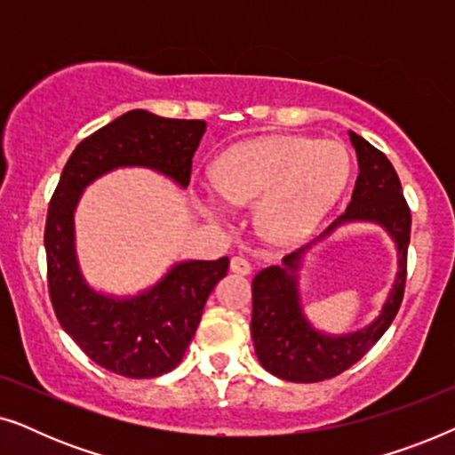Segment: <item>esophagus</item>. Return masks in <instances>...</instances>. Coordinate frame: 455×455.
I'll use <instances>...</instances> for the list:
<instances>
[{
  "label": "esophagus",
  "instance_id": "34e87169",
  "mask_svg": "<svg viewBox=\"0 0 455 455\" xmlns=\"http://www.w3.org/2000/svg\"><path fill=\"white\" fill-rule=\"evenodd\" d=\"M229 269H232V273H238V275H248V273L252 271V267L244 257H232V260H229Z\"/></svg>",
  "mask_w": 455,
  "mask_h": 455
}]
</instances>
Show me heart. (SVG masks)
<instances>
[{
  "mask_svg": "<svg viewBox=\"0 0 455 455\" xmlns=\"http://www.w3.org/2000/svg\"><path fill=\"white\" fill-rule=\"evenodd\" d=\"M350 157L339 142L307 136H267L228 151L217 164V184H198L196 201L221 215L223 201L257 203V226L290 238L308 232L344 188Z\"/></svg>",
  "mask_w": 455,
  "mask_h": 455,
  "instance_id": "b5f03b06",
  "label": "heart"
}]
</instances>
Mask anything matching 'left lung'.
<instances>
[{
  "label": "left lung",
  "instance_id": "1",
  "mask_svg": "<svg viewBox=\"0 0 455 455\" xmlns=\"http://www.w3.org/2000/svg\"><path fill=\"white\" fill-rule=\"evenodd\" d=\"M356 148L358 178L347 209L323 232L319 242L341 223L371 221L381 226L395 242L397 275L381 313L369 327L354 333L327 335L313 327L300 307L298 267L308 246L283 257L282 265L267 267L252 279L251 333L259 363L271 375L291 383H319L338 377L356 364L387 331L400 310L406 288L408 244L412 215L403 198L400 178L385 155L356 132H350Z\"/></svg>",
  "mask_w": 455,
  "mask_h": 455
}]
</instances>
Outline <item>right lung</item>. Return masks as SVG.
Listing matches in <instances>:
<instances>
[{
	"label": "right lung",
	"instance_id": "obj_1",
	"mask_svg": "<svg viewBox=\"0 0 455 455\" xmlns=\"http://www.w3.org/2000/svg\"><path fill=\"white\" fill-rule=\"evenodd\" d=\"M207 124L145 109L86 136L68 159L47 211V285L60 325L86 356L128 379L165 375L182 363L204 302L229 259L184 260L139 296L114 298L86 283L74 248V211L91 182L117 167H148L186 188Z\"/></svg>",
	"mask_w": 455,
	"mask_h": 455
}]
</instances>
